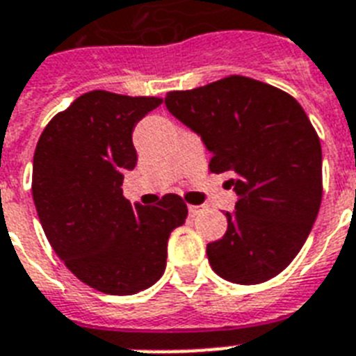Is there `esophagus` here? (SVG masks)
Segmentation results:
<instances>
[{"instance_id": "obj_1", "label": "esophagus", "mask_w": 356, "mask_h": 356, "mask_svg": "<svg viewBox=\"0 0 356 356\" xmlns=\"http://www.w3.org/2000/svg\"><path fill=\"white\" fill-rule=\"evenodd\" d=\"M201 211H203V207H200V205H188V214H190V216H197V214H200Z\"/></svg>"}]
</instances>
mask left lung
I'll return each mask as SVG.
<instances>
[{"label":"left lung","mask_w":356,"mask_h":356,"mask_svg":"<svg viewBox=\"0 0 356 356\" xmlns=\"http://www.w3.org/2000/svg\"><path fill=\"white\" fill-rule=\"evenodd\" d=\"M168 111L201 134L212 173H229L238 194L227 231L207 245L225 281L259 284L303 248L323 194L321 144L303 107L262 81L229 75L166 94Z\"/></svg>","instance_id":"left-lung-1"}]
</instances>
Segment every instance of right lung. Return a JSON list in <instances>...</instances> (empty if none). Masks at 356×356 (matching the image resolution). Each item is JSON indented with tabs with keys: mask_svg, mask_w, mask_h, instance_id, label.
Instances as JSON below:
<instances>
[{
	"mask_svg": "<svg viewBox=\"0 0 356 356\" xmlns=\"http://www.w3.org/2000/svg\"><path fill=\"white\" fill-rule=\"evenodd\" d=\"M162 97L92 90L53 116L33 159V200L53 251L97 292L133 296L166 270L168 238L188 209L177 194L153 207L123 197L136 166L133 129Z\"/></svg>",
	"mask_w": 356,
	"mask_h": 356,
	"instance_id": "obj_1",
	"label": "right lung"
}]
</instances>
